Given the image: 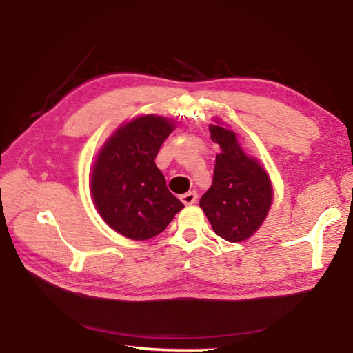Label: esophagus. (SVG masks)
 Returning <instances> with one entry per match:
<instances>
[{"instance_id": "esophagus-1", "label": "esophagus", "mask_w": 353, "mask_h": 353, "mask_svg": "<svg viewBox=\"0 0 353 353\" xmlns=\"http://www.w3.org/2000/svg\"><path fill=\"white\" fill-rule=\"evenodd\" d=\"M197 200V193L196 191H188V193L181 196V201L184 203V205H193Z\"/></svg>"}]
</instances>
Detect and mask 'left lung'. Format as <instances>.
<instances>
[{
    "mask_svg": "<svg viewBox=\"0 0 353 353\" xmlns=\"http://www.w3.org/2000/svg\"><path fill=\"white\" fill-rule=\"evenodd\" d=\"M209 131L221 153L200 208L219 237L231 243L248 240L268 215L274 196L271 179L258 160L243 152L236 132L219 122Z\"/></svg>",
    "mask_w": 353,
    "mask_h": 353,
    "instance_id": "left-lung-1",
    "label": "left lung"
}]
</instances>
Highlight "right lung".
<instances>
[{"label": "right lung", "mask_w": 353, "mask_h": 353, "mask_svg": "<svg viewBox=\"0 0 353 353\" xmlns=\"http://www.w3.org/2000/svg\"><path fill=\"white\" fill-rule=\"evenodd\" d=\"M174 122L145 114L117 128L101 147L91 174V196L104 222L122 236L148 240L184 208L154 163Z\"/></svg>", "instance_id": "add662e5"}]
</instances>
